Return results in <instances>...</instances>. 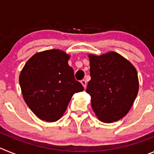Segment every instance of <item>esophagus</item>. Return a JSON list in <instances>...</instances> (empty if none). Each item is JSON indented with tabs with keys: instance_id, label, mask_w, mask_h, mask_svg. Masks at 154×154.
<instances>
[{
	"instance_id": "esophagus-1",
	"label": "esophagus",
	"mask_w": 154,
	"mask_h": 154,
	"mask_svg": "<svg viewBox=\"0 0 154 154\" xmlns=\"http://www.w3.org/2000/svg\"><path fill=\"white\" fill-rule=\"evenodd\" d=\"M81 83L82 84V85H83L84 86V88H85V87H86V84H87V82H86V81H85V79H82L81 81Z\"/></svg>"
}]
</instances>
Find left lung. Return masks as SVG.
<instances>
[{
    "label": "left lung",
    "mask_w": 154,
    "mask_h": 154,
    "mask_svg": "<svg viewBox=\"0 0 154 154\" xmlns=\"http://www.w3.org/2000/svg\"><path fill=\"white\" fill-rule=\"evenodd\" d=\"M91 80L86 92L99 119L112 123L122 119L131 108L139 90L135 67L118 53L89 55Z\"/></svg>",
    "instance_id": "left-lung-1"
}]
</instances>
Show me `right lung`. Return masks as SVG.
<instances>
[{
    "mask_svg": "<svg viewBox=\"0 0 154 154\" xmlns=\"http://www.w3.org/2000/svg\"><path fill=\"white\" fill-rule=\"evenodd\" d=\"M69 57L58 49L36 53L24 65L19 76L24 101L42 120L55 122L60 119L72 96L83 91L68 64Z\"/></svg>",
    "mask_w": 154,
    "mask_h": 154,
    "instance_id": "1",
    "label": "right lung"
}]
</instances>
